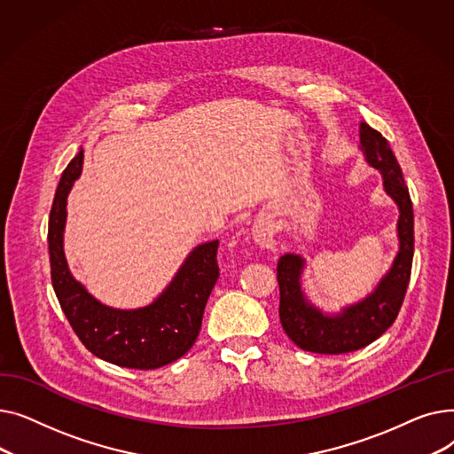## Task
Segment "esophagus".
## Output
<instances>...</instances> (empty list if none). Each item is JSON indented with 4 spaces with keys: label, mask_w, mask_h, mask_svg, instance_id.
Segmentation results:
<instances>
[{
    "label": "esophagus",
    "mask_w": 454,
    "mask_h": 454,
    "mask_svg": "<svg viewBox=\"0 0 454 454\" xmlns=\"http://www.w3.org/2000/svg\"><path fill=\"white\" fill-rule=\"evenodd\" d=\"M252 237L261 248H265V250L276 248V228L269 221L255 223L252 228Z\"/></svg>",
    "instance_id": "obj_1"
}]
</instances>
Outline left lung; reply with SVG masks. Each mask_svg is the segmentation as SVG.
Masks as SVG:
<instances>
[{"label": "left lung", "instance_id": "8db88e82", "mask_svg": "<svg viewBox=\"0 0 454 454\" xmlns=\"http://www.w3.org/2000/svg\"><path fill=\"white\" fill-rule=\"evenodd\" d=\"M359 134L366 161L383 175L385 191L399 207V252L375 291L363 301L342 309L339 315H324L303 296L300 283L303 259L300 255L285 254L279 257V320L287 337L305 351L339 355L372 344L395 322L411 281L414 213L409 187L404 185L401 167L387 137L366 123H361Z\"/></svg>", "mask_w": 454, "mask_h": 454}]
</instances>
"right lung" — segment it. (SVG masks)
<instances>
[{
	"mask_svg": "<svg viewBox=\"0 0 454 454\" xmlns=\"http://www.w3.org/2000/svg\"><path fill=\"white\" fill-rule=\"evenodd\" d=\"M82 149L64 169L50 213L51 281L62 311L81 342L99 359L123 368L154 370L185 355L195 344L204 307L219 279V241L199 245L175 279L151 305L112 309L95 300L74 276L64 255L67 193L82 171Z\"/></svg>",
	"mask_w": 454,
	"mask_h": 454,
	"instance_id": "right-lung-1",
	"label": "right lung"
}]
</instances>
